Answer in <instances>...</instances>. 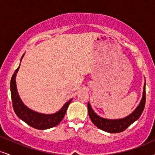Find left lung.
I'll return each instance as SVG.
<instances>
[{
    "label": "left lung",
    "instance_id": "left-lung-1",
    "mask_svg": "<svg viewBox=\"0 0 155 155\" xmlns=\"http://www.w3.org/2000/svg\"><path fill=\"white\" fill-rule=\"evenodd\" d=\"M146 103V81L143 85V95H142L141 100L139 104L136 108V109L132 113L130 114L128 116L122 119H117V120H111V119H106L101 117L97 114L94 110L92 109L91 105L88 103V114L90 120L96 127L102 130L106 131L110 133H117L124 131L127 129L130 124L136 122L141 115L142 112L144 109Z\"/></svg>",
    "mask_w": 155,
    "mask_h": 155
}]
</instances>
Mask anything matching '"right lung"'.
<instances>
[{"mask_svg": "<svg viewBox=\"0 0 155 155\" xmlns=\"http://www.w3.org/2000/svg\"><path fill=\"white\" fill-rule=\"evenodd\" d=\"M24 55L25 54L22 55V58H21L20 63ZM19 66H20V64L12 76L10 83L12 104H13L14 110H15L17 116L28 125L38 130H47L58 125L63 119L65 113H66L68 107L72 101L73 98L70 99L68 102L65 103L59 111L54 114H47L39 113V112H36L31 109L22 102L19 95L18 91H17L16 76H17V74L19 71Z\"/></svg>", "mask_w": 155, "mask_h": 155, "instance_id": "right-lung-1", "label": "right lung"}]
</instances>
